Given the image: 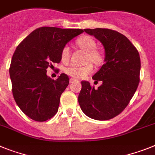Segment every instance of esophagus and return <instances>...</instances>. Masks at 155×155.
Listing matches in <instances>:
<instances>
[{
	"instance_id": "1",
	"label": "esophagus",
	"mask_w": 155,
	"mask_h": 155,
	"mask_svg": "<svg viewBox=\"0 0 155 155\" xmlns=\"http://www.w3.org/2000/svg\"><path fill=\"white\" fill-rule=\"evenodd\" d=\"M76 79H74V78H71L70 79V82L71 83H73V82H74V81H76Z\"/></svg>"
}]
</instances>
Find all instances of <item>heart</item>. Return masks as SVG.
I'll use <instances>...</instances> for the list:
<instances>
[{"label": "heart", "mask_w": 155, "mask_h": 155, "mask_svg": "<svg viewBox=\"0 0 155 155\" xmlns=\"http://www.w3.org/2000/svg\"><path fill=\"white\" fill-rule=\"evenodd\" d=\"M77 45L82 49L87 51L86 62L92 63L95 65L101 64L104 60L103 54L96 48V42L89 36H84L78 39ZM71 55V49L69 46H65L62 50L61 57L63 61H67L70 58ZM93 71V67L91 63H87L84 66H76V65H71L66 68L65 72L69 76L72 77L74 78H84L88 75L91 74Z\"/></svg>", "instance_id": "1"}]
</instances>
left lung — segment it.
Here are the masks:
<instances>
[{"label":"left lung","mask_w":155,"mask_h":155,"mask_svg":"<svg viewBox=\"0 0 155 155\" xmlns=\"http://www.w3.org/2000/svg\"><path fill=\"white\" fill-rule=\"evenodd\" d=\"M103 44L104 64L92 79L102 81L97 89L88 81H81L78 96L81 109L88 117L99 121L109 120L124 110L140 82V58L128 38L110 29H84Z\"/></svg>","instance_id":"8db88e82"}]
</instances>
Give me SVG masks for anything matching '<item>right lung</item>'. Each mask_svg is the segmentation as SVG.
<instances>
[{
	"mask_svg": "<svg viewBox=\"0 0 155 155\" xmlns=\"http://www.w3.org/2000/svg\"><path fill=\"white\" fill-rule=\"evenodd\" d=\"M81 29L43 26L30 33L13 54L9 74L17 105L26 116L45 121L57 113L60 96L69 84L61 74L56 80L47 76L51 63L61 61L62 50Z\"/></svg>",
	"mask_w": 155,
	"mask_h": 155,
	"instance_id": "obj_1",
	"label": "right lung"
}]
</instances>
